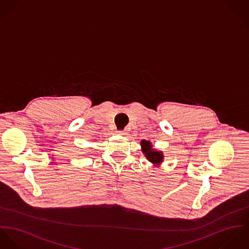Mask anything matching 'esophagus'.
<instances>
[{
  "label": "esophagus",
  "instance_id": "1",
  "mask_svg": "<svg viewBox=\"0 0 249 249\" xmlns=\"http://www.w3.org/2000/svg\"><path fill=\"white\" fill-rule=\"evenodd\" d=\"M118 135H121V136H125L126 134H127V132L126 131H117L116 132Z\"/></svg>",
  "mask_w": 249,
  "mask_h": 249
}]
</instances>
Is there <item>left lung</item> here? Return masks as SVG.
<instances>
[{"label": "left lung", "instance_id": "obj_1", "mask_svg": "<svg viewBox=\"0 0 249 249\" xmlns=\"http://www.w3.org/2000/svg\"><path fill=\"white\" fill-rule=\"evenodd\" d=\"M140 144L142 148V153L151 163H153L155 166H160L163 162V153L161 151H157L156 149H154L150 141L142 140Z\"/></svg>", "mask_w": 249, "mask_h": 249}]
</instances>
